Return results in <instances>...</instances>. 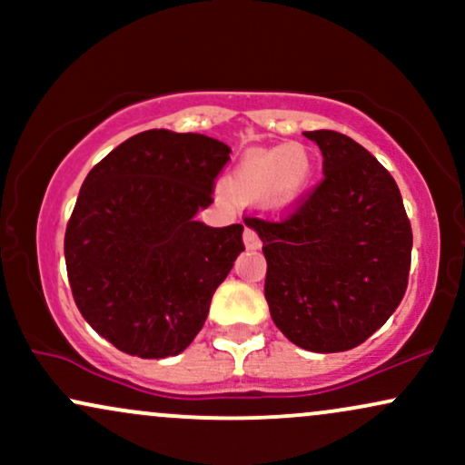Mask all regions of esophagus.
I'll return each instance as SVG.
<instances>
[{
    "instance_id": "obj_1",
    "label": "esophagus",
    "mask_w": 465,
    "mask_h": 465,
    "mask_svg": "<svg viewBox=\"0 0 465 465\" xmlns=\"http://www.w3.org/2000/svg\"><path fill=\"white\" fill-rule=\"evenodd\" d=\"M242 240H244V247L247 249H258L260 247V238H258V233L253 232V229H244V233H242Z\"/></svg>"
}]
</instances>
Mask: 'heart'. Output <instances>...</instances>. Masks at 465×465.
<instances>
[{
	"label": "heart",
	"instance_id": "1",
	"mask_svg": "<svg viewBox=\"0 0 465 465\" xmlns=\"http://www.w3.org/2000/svg\"><path fill=\"white\" fill-rule=\"evenodd\" d=\"M314 174L311 153L300 143L244 154L225 179V190L240 203L260 201L273 212L291 210L302 201Z\"/></svg>",
	"mask_w": 465,
	"mask_h": 465
}]
</instances>
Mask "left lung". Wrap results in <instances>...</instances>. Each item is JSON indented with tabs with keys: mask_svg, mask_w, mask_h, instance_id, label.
<instances>
[{
	"mask_svg": "<svg viewBox=\"0 0 465 465\" xmlns=\"http://www.w3.org/2000/svg\"><path fill=\"white\" fill-rule=\"evenodd\" d=\"M323 181L280 221L244 218L262 240L264 297L303 350L345 351L391 317L409 284L413 233L391 174L336 131H306Z\"/></svg>",
	"mask_w": 465,
	"mask_h": 465,
	"instance_id": "left-lung-1",
	"label": "left lung"
}]
</instances>
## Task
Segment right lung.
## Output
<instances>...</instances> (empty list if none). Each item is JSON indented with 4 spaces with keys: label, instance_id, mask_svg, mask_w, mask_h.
Returning <instances> with one entry per match:
<instances>
[{
    "label": "right lung",
    "instance_id": "1",
    "mask_svg": "<svg viewBox=\"0 0 465 465\" xmlns=\"http://www.w3.org/2000/svg\"><path fill=\"white\" fill-rule=\"evenodd\" d=\"M232 148L199 133L153 129L114 148L80 188L65 232L80 314L120 351L177 356L244 251L242 225L207 227L214 181Z\"/></svg>",
    "mask_w": 465,
    "mask_h": 465
}]
</instances>
